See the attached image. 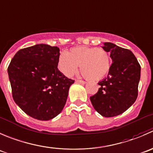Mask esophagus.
Listing matches in <instances>:
<instances>
[{"mask_svg":"<svg viewBox=\"0 0 153 153\" xmlns=\"http://www.w3.org/2000/svg\"><path fill=\"white\" fill-rule=\"evenodd\" d=\"M75 82L77 83H80V84H85V82L83 81V80H80V79H76Z\"/></svg>","mask_w":153,"mask_h":153,"instance_id":"34e87169","label":"esophagus"}]
</instances>
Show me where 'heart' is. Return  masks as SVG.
Returning <instances> with one entry per match:
<instances>
[{"mask_svg": "<svg viewBox=\"0 0 153 153\" xmlns=\"http://www.w3.org/2000/svg\"><path fill=\"white\" fill-rule=\"evenodd\" d=\"M79 65L85 77L90 80H99L109 71L111 59L108 52L102 48L82 46L71 48L67 54L59 59V69L68 77L75 74Z\"/></svg>", "mask_w": 153, "mask_h": 153, "instance_id": "obj_1", "label": "heart"}]
</instances>
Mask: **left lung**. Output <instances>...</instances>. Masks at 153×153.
Masks as SVG:
<instances>
[{
  "label": "left lung",
  "instance_id": "8db88e82",
  "mask_svg": "<svg viewBox=\"0 0 153 153\" xmlns=\"http://www.w3.org/2000/svg\"><path fill=\"white\" fill-rule=\"evenodd\" d=\"M103 50L112 59L106 78L99 82L97 93L90 97L94 109L105 117L122 114L137 97L140 65L131 51L105 42Z\"/></svg>",
  "mask_w": 153,
  "mask_h": 153
}]
</instances>
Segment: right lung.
<instances>
[{"label":"right lung","instance_id":"1","mask_svg":"<svg viewBox=\"0 0 153 153\" xmlns=\"http://www.w3.org/2000/svg\"><path fill=\"white\" fill-rule=\"evenodd\" d=\"M59 48L45 44L21 49L8 69L13 97L27 114L39 120L56 117L74 80L59 71Z\"/></svg>","mask_w":153,"mask_h":153}]
</instances>
